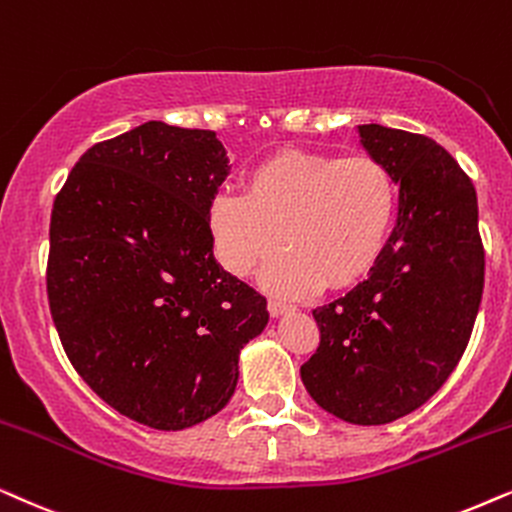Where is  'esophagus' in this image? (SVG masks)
I'll return each instance as SVG.
<instances>
[{
  "label": "esophagus",
  "mask_w": 512,
  "mask_h": 512,
  "mask_svg": "<svg viewBox=\"0 0 512 512\" xmlns=\"http://www.w3.org/2000/svg\"><path fill=\"white\" fill-rule=\"evenodd\" d=\"M290 311H295V306H290L288 302H283V299H269V313L274 318L283 316V313H290Z\"/></svg>",
  "instance_id": "obj_1"
}]
</instances>
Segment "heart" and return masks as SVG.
<instances>
[{
  "instance_id": "1",
  "label": "heart",
  "mask_w": 512,
  "mask_h": 512,
  "mask_svg": "<svg viewBox=\"0 0 512 512\" xmlns=\"http://www.w3.org/2000/svg\"><path fill=\"white\" fill-rule=\"evenodd\" d=\"M398 189L372 156L278 152L245 175L243 194L217 192L208 229L217 260L229 274L248 276L260 262L267 288L306 295L327 285H356L377 264L391 234Z\"/></svg>"
}]
</instances>
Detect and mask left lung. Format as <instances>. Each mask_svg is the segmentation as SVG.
I'll use <instances>...</instances> for the list:
<instances>
[{
    "label": "left lung",
    "instance_id": "obj_1",
    "mask_svg": "<svg viewBox=\"0 0 512 512\" xmlns=\"http://www.w3.org/2000/svg\"><path fill=\"white\" fill-rule=\"evenodd\" d=\"M360 145L400 185L398 222L370 276L313 309L320 344L302 365L325 412L379 426L419 410L466 351L485 288L478 196L426 135L358 126Z\"/></svg>",
    "mask_w": 512,
    "mask_h": 512
}]
</instances>
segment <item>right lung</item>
<instances>
[{
	"mask_svg": "<svg viewBox=\"0 0 512 512\" xmlns=\"http://www.w3.org/2000/svg\"><path fill=\"white\" fill-rule=\"evenodd\" d=\"M215 131L147 121L98 142L53 201L46 292L63 349L109 407L182 431L229 403L267 299L217 264Z\"/></svg>",
	"mask_w": 512,
	"mask_h": 512,
	"instance_id": "1",
	"label": "right lung"
}]
</instances>
